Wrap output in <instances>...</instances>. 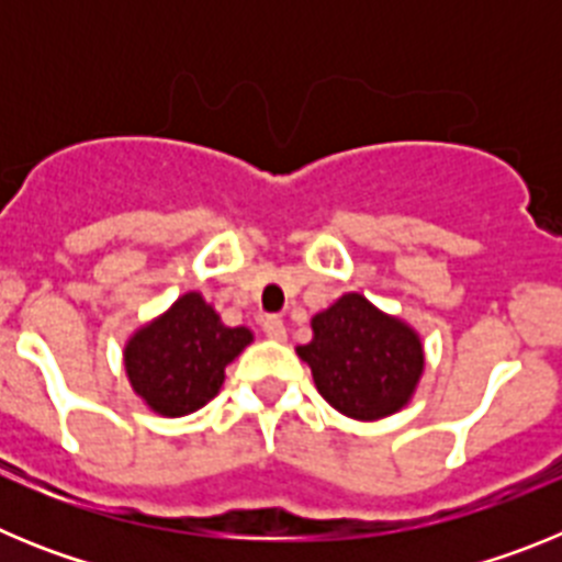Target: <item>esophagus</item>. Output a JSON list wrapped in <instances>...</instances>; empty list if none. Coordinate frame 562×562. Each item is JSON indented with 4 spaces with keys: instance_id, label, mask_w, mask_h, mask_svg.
<instances>
[{
    "instance_id": "esophagus-1",
    "label": "esophagus",
    "mask_w": 562,
    "mask_h": 562,
    "mask_svg": "<svg viewBox=\"0 0 562 562\" xmlns=\"http://www.w3.org/2000/svg\"><path fill=\"white\" fill-rule=\"evenodd\" d=\"M265 335L270 337V340H284V337H286L284 321H281L278 315H267L265 317Z\"/></svg>"
}]
</instances>
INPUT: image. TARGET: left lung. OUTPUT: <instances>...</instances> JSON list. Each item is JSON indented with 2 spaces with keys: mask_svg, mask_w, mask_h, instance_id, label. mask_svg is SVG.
<instances>
[{
  "mask_svg": "<svg viewBox=\"0 0 562 562\" xmlns=\"http://www.w3.org/2000/svg\"><path fill=\"white\" fill-rule=\"evenodd\" d=\"M295 351L331 408L360 422L405 408L425 371L419 335L360 292H346L317 312L312 340Z\"/></svg>",
  "mask_w": 562,
  "mask_h": 562,
  "instance_id": "8db88e82",
  "label": "left lung"
}]
</instances>
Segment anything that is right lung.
<instances>
[{"label": "right lung", "instance_id": "right-lung-1", "mask_svg": "<svg viewBox=\"0 0 562 562\" xmlns=\"http://www.w3.org/2000/svg\"><path fill=\"white\" fill-rule=\"evenodd\" d=\"M252 342L247 326H225L200 292H186L171 310L128 337L123 362L134 394L154 414L186 416L220 394L225 366Z\"/></svg>", "mask_w": 562, "mask_h": 562}]
</instances>
